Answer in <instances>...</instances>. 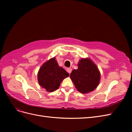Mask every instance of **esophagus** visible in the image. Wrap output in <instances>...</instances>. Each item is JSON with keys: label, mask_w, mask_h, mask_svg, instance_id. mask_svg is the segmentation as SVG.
<instances>
[{"label": "esophagus", "mask_w": 132, "mask_h": 132, "mask_svg": "<svg viewBox=\"0 0 132 132\" xmlns=\"http://www.w3.org/2000/svg\"><path fill=\"white\" fill-rule=\"evenodd\" d=\"M71 69H70V68H68L67 69V72L69 74H70V73H71Z\"/></svg>", "instance_id": "34e87169"}]
</instances>
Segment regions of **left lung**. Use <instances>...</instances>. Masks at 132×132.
<instances>
[{"label": "left lung", "instance_id": "8db88e82", "mask_svg": "<svg viewBox=\"0 0 132 132\" xmlns=\"http://www.w3.org/2000/svg\"><path fill=\"white\" fill-rule=\"evenodd\" d=\"M78 66V69L73 70L70 75L75 87L82 94L93 91L100 80V73L96 65L86 58L80 60Z\"/></svg>", "mask_w": 132, "mask_h": 132}]
</instances>
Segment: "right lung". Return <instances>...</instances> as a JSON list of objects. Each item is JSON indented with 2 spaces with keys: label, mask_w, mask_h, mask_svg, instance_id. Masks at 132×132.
<instances>
[{
  "label": "right lung",
  "mask_w": 132,
  "mask_h": 132,
  "mask_svg": "<svg viewBox=\"0 0 132 132\" xmlns=\"http://www.w3.org/2000/svg\"><path fill=\"white\" fill-rule=\"evenodd\" d=\"M67 77L69 74L58 65L55 57L44 63L38 73L39 85L49 92L58 89L63 80Z\"/></svg>",
  "instance_id": "obj_1"
}]
</instances>
